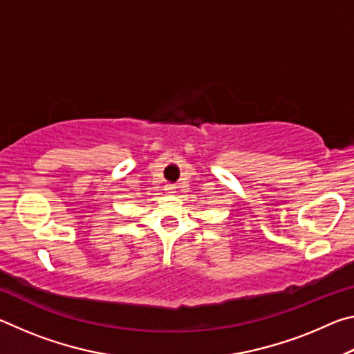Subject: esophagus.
<instances>
[{"mask_svg": "<svg viewBox=\"0 0 354 354\" xmlns=\"http://www.w3.org/2000/svg\"><path fill=\"white\" fill-rule=\"evenodd\" d=\"M175 189H176L175 184H165V190H167V192H173Z\"/></svg>", "mask_w": 354, "mask_h": 354, "instance_id": "obj_1", "label": "esophagus"}]
</instances>
